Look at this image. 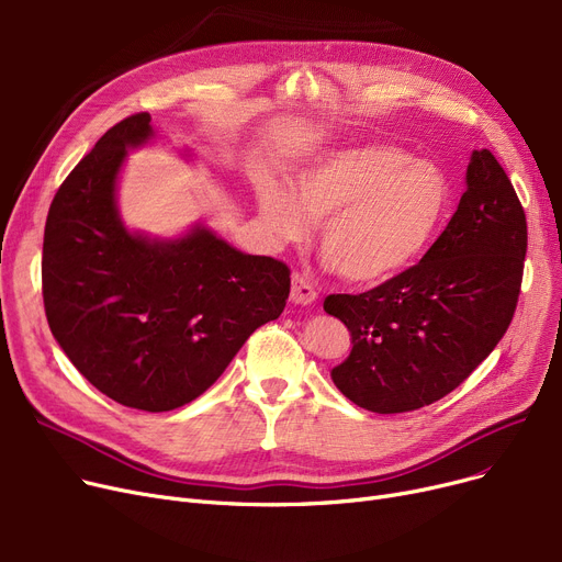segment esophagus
<instances>
[{
  "label": "esophagus",
  "instance_id": "obj_1",
  "mask_svg": "<svg viewBox=\"0 0 562 562\" xmlns=\"http://www.w3.org/2000/svg\"><path fill=\"white\" fill-rule=\"evenodd\" d=\"M318 296V291L314 289L312 280L305 273L293 271L291 276V301L293 303H301V305H310L314 303Z\"/></svg>",
  "mask_w": 562,
  "mask_h": 562
}]
</instances>
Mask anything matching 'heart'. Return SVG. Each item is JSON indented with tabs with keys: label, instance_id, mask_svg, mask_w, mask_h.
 I'll return each mask as SVG.
<instances>
[{
	"label": "heart",
	"instance_id": "obj_1",
	"mask_svg": "<svg viewBox=\"0 0 562 562\" xmlns=\"http://www.w3.org/2000/svg\"><path fill=\"white\" fill-rule=\"evenodd\" d=\"M451 189L435 164L401 147H348L301 170L291 191L278 182L257 189V212L276 241H299L310 218L321 246L352 282L387 280L415 263L449 214Z\"/></svg>",
	"mask_w": 562,
	"mask_h": 562
}]
</instances>
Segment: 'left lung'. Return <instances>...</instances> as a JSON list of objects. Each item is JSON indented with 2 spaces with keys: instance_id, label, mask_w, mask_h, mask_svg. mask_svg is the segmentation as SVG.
Here are the masks:
<instances>
[{
  "instance_id": "left-lung-1",
  "label": "left lung",
  "mask_w": 562,
  "mask_h": 562,
  "mask_svg": "<svg viewBox=\"0 0 562 562\" xmlns=\"http://www.w3.org/2000/svg\"><path fill=\"white\" fill-rule=\"evenodd\" d=\"M526 214L490 150L471 155L467 191L419 263L358 296L330 293L352 350L333 369L356 405L396 415L451 394L506 335L517 310Z\"/></svg>"
}]
</instances>
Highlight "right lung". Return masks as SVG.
Returning <instances> with one entry per match:
<instances>
[{
    "label": "right lung",
    "mask_w": 562,
    "mask_h": 562,
    "mask_svg": "<svg viewBox=\"0 0 562 562\" xmlns=\"http://www.w3.org/2000/svg\"><path fill=\"white\" fill-rule=\"evenodd\" d=\"M150 113L115 123L58 187L45 223L43 303L77 371L115 403L168 412L210 390L286 305L291 271L195 227L180 241L130 234L115 175Z\"/></svg>",
    "instance_id": "obj_1"
}]
</instances>
